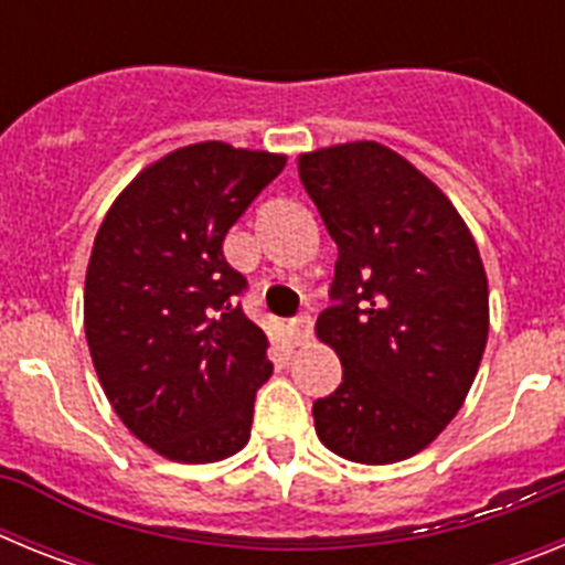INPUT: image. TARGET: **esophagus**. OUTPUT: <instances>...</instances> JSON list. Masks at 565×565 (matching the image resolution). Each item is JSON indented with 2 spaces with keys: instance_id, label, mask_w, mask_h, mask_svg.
Returning <instances> with one entry per match:
<instances>
[{
  "instance_id": "obj_1",
  "label": "esophagus",
  "mask_w": 565,
  "mask_h": 565,
  "mask_svg": "<svg viewBox=\"0 0 565 565\" xmlns=\"http://www.w3.org/2000/svg\"><path fill=\"white\" fill-rule=\"evenodd\" d=\"M311 331H313V319L308 317V313H302V317L288 322V337H291L294 344H302L306 339H311Z\"/></svg>"
}]
</instances>
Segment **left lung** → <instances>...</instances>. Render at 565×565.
I'll return each instance as SVG.
<instances>
[{"label":"left lung","mask_w":565,"mask_h":565,"mask_svg":"<svg viewBox=\"0 0 565 565\" xmlns=\"http://www.w3.org/2000/svg\"><path fill=\"white\" fill-rule=\"evenodd\" d=\"M299 181L339 248L317 337L342 384L313 402L317 436L348 461H404L476 382L489 333L481 254L447 194L382 143L299 154Z\"/></svg>","instance_id":"left-lung-1"}]
</instances>
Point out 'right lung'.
<instances>
[{"label":"right lung","mask_w":565,"mask_h":565,"mask_svg":"<svg viewBox=\"0 0 565 565\" xmlns=\"http://www.w3.org/2000/svg\"><path fill=\"white\" fill-rule=\"evenodd\" d=\"M282 167L286 154L223 141L174 149L98 228L84 282L89 356L118 418L163 458L221 461L252 436L268 339L234 299L248 282L223 239Z\"/></svg>","instance_id":"right-lung-1"}]
</instances>
